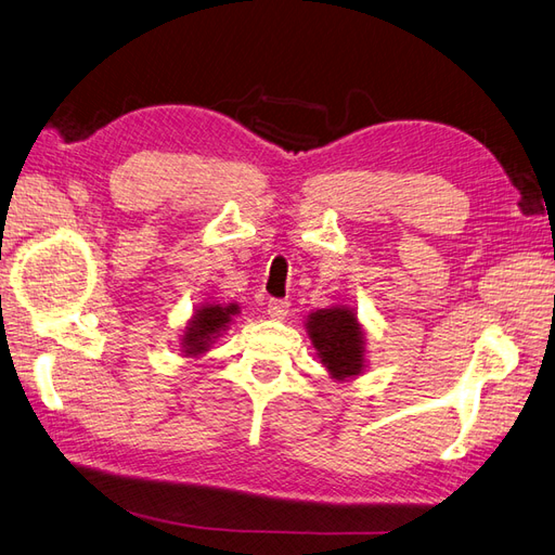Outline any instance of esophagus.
<instances>
[{
    "label": "esophagus",
    "mask_w": 555,
    "mask_h": 555,
    "mask_svg": "<svg viewBox=\"0 0 555 555\" xmlns=\"http://www.w3.org/2000/svg\"><path fill=\"white\" fill-rule=\"evenodd\" d=\"M268 314H271L273 320H284L289 314V301L287 298H271L268 301Z\"/></svg>",
    "instance_id": "1"
}]
</instances>
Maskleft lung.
Returning a JSON list of instances; mask_svg holds the SVG:
<instances>
[{
    "mask_svg": "<svg viewBox=\"0 0 555 555\" xmlns=\"http://www.w3.org/2000/svg\"><path fill=\"white\" fill-rule=\"evenodd\" d=\"M308 336L320 362L328 369V376L336 380H350L366 366V343L357 312L348 306L322 308L308 314Z\"/></svg>",
    "mask_w": 555,
    "mask_h": 555,
    "instance_id": "1",
    "label": "left lung"
}]
</instances>
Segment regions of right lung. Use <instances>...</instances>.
<instances>
[{
    "instance_id": "1",
    "label": "right lung",
    "mask_w": 555,
    "mask_h": 555,
    "mask_svg": "<svg viewBox=\"0 0 555 555\" xmlns=\"http://www.w3.org/2000/svg\"><path fill=\"white\" fill-rule=\"evenodd\" d=\"M235 312H237L235 304H229V306L205 304L193 312V318L189 320L182 336L184 357H198L207 352L209 343H212L217 336H221V332H227Z\"/></svg>"
}]
</instances>
